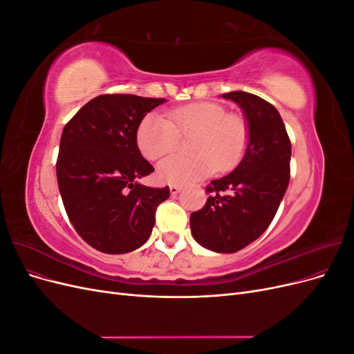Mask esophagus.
<instances>
[{"label": "esophagus", "instance_id": "obj_1", "mask_svg": "<svg viewBox=\"0 0 354 354\" xmlns=\"http://www.w3.org/2000/svg\"><path fill=\"white\" fill-rule=\"evenodd\" d=\"M180 190H181L180 186H169V194L173 195V196H176Z\"/></svg>", "mask_w": 354, "mask_h": 354}]
</instances>
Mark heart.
Masks as SVG:
<instances>
[{
  "label": "heart",
  "mask_w": 354,
  "mask_h": 354,
  "mask_svg": "<svg viewBox=\"0 0 354 354\" xmlns=\"http://www.w3.org/2000/svg\"><path fill=\"white\" fill-rule=\"evenodd\" d=\"M180 137L190 138L194 155H174L160 160L156 177L160 183L183 186L218 171L236 167L246 151L250 130L245 120L227 113L223 106L211 102L194 103L168 113H149L136 131L138 151L147 159H158L174 152Z\"/></svg>",
  "instance_id": "obj_1"
}]
</instances>
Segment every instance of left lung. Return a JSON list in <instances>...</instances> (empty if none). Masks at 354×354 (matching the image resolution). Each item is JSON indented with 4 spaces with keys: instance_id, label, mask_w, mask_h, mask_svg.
<instances>
[{
    "instance_id": "1",
    "label": "left lung",
    "mask_w": 354,
    "mask_h": 354,
    "mask_svg": "<svg viewBox=\"0 0 354 354\" xmlns=\"http://www.w3.org/2000/svg\"><path fill=\"white\" fill-rule=\"evenodd\" d=\"M242 109L250 140L238 167L212 180L205 207L190 214L194 239L214 252L232 254L270 226L289 185L291 142L273 104L246 91L221 94ZM220 191L230 195L220 197Z\"/></svg>"
}]
</instances>
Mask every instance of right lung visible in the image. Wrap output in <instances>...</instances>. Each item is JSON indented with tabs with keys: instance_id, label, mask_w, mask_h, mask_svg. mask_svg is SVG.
Wrapping results in <instances>:
<instances>
[{
	"instance_id": "right-lung-1",
	"label": "right lung",
	"mask_w": 354,
	"mask_h": 354,
	"mask_svg": "<svg viewBox=\"0 0 354 354\" xmlns=\"http://www.w3.org/2000/svg\"><path fill=\"white\" fill-rule=\"evenodd\" d=\"M165 99L133 94L94 97L65 125L56 165L60 196L80 236L106 254L140 248L155 226V212L169 189L138 178L153 167L138 151L140 121Z\"/></svg>"
}]
</instances>
